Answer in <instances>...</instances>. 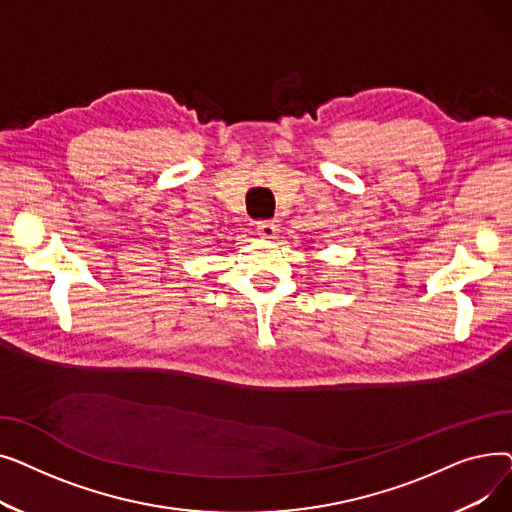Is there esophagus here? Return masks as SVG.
Masks as SVG:
<instances>
[{
    "label": "esophagus",
    "mask_w": 512,
    "mask_h": 512,
    "mask_svg": "<svg viewBox=\"0 0 512 512\" xmlns=\"http://www.w3.org/2000/svg\"><path fill=\"white\" fill-rule=\"evenodd\" d=\"M255 230L263 238H274L278 234V224H276V220H259L255 224Z\"/></svg>",
    "instance_id": "obj_1"
}]
</instances>
